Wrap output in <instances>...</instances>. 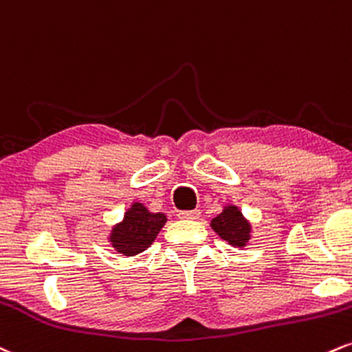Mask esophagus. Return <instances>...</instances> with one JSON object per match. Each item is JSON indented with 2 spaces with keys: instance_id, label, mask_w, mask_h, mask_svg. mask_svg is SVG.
Wrapping results in <instances>:
<instances>
[{
  "instance_id": "1",
  "label": "esophagus",
  "mask_w": 352,
  "mask_h": 352,
  "mask_svg": "<svg viewBox=\"0 0 352 352\" xmlns=\"http://www.w3.org/2000/svg\"><path fill=\"white\" fill-rule=\"evenodd\" d=\"M199 216H201V210L199 209L181 210V212L177 214V217H179V219H199Z\"/></svg>"
}]
</instances>
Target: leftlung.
<instances>
[{
	"mask_svg": "<svg viewBox=\"0 0 352 352\" xmlns=\"http://www.w3.org/2000/svg\"><path fill=\"white\" fill-rule=\"evenodd\" d=\"M210 227L214 229L219 237L224 239L232 247H242L247 245L250 241L252 235V226L250 222L243 217V214L239 210L237 206L227 204L222 212L219 214L210 221Z\"/></svg>",
	"mask_w": 352,
	"mask_h": 352,
	"instance_id": "8db88e82",
	"label": "left lung"
}]
</instances>
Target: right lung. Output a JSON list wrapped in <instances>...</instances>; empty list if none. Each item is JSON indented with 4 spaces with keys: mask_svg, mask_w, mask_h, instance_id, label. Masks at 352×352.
Instances as JSON below:
<instances>
[{
    "mask_svg": "<svg viewBox=\"0 0 352 352\" xmlns=\"http://www.w3.org/2000/svg\"><path fill=\"white\" fill-rule=\"evenodd\" d=\"M166 221L163 212H150L142 202H133L122 222L111 227L109 242L118 254L135 257L155 242Z\"/></svg>",
    "mask_w": 352,
    "mask_h": 352,
    "instance_id": "1",
    "label": "right lung"
}]
</instances>
